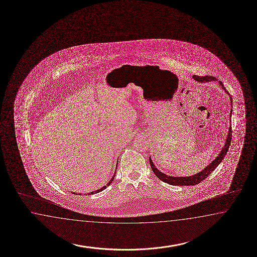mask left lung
I'll return each mask as SVG.
<instances>
[{
  "instance_id": "left-lung-1",
  "label": "left lung",
  "mask_w": 257,
  "mask_h": 257,
  "mask_svg": "<svg viewBox=\"0 0 257 257\" xmlns=\"http://www.w3.org/2000/svg\"><path fill=\"white\" fill-rule=\"evenodd\" d=\"M194 78L196 81H199V82H207V81H211V80H216V77L209 76V75H205V76L194 75ZM219 84H220V86H222L223 89L226 91V88L223 86L222 82L219 81ZM226 92L229 94L228 91ZM230 114H231V112H230ZM231 137H232V131H231V127H229V131H228L226 144H225L224 148L221 150V152L218 154V156L216 158V160H213L212 163L207 166L205 170H203L201 172L195 174L194 176H191V177H172V176L166 175V174L162 173L161 171H159L155 167L154 163L152 162L151 159H149L150 167H151L152 171L154 172L155 175L159 178V179H160L162 182H164V183H169V184H171V185H177V186H188V185L198 184L201 182H203L205 178L208 177V175L211 173L212 171H215V169L222 161L224 157L227 155V152H228V149H229L230 142H231Z\"/></svg>"
}]
</instances>
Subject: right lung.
I'll return each instance as SVG.
<instances>
[{"mask_svg": "<svg viewBox=\"0 0 257 257\" xmlns=\"http://www.w3.org/2000/svg\"><path fill=\"white\" fill-rule=\"evenodd\" d=\"M113 179H114V176H113V177H112V179H111V180H110V181H109V183H108V184H107V185H106V186H103L102 188L98 189V190H97V191H95V192H91V193H89V194H97V193H99V192H101V191H103V190H104V189L107 188V186H108V185H109V184H110V183H112V181H113Z\"/></svg>", "mask_w": 257, "mask_h": 257, "instance_id": "obj_1", "label": "right lung"}]
</instances>
